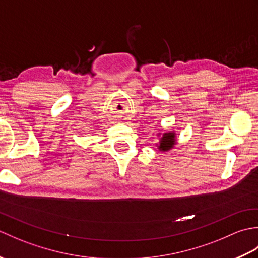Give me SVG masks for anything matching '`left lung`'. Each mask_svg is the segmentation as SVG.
<instances>
[{
	"label": "left lung",
	"instance_id": "1",
	"mask_svg": "<svg viewBox=\"0 0 258 258\" xmlns=\"http://www.w3.org/2000/svg\"><path fill=\"white\" fill-rule=\"evenodd\" d=\"M158 135H161V133H158ZM175 144H176V134L172 131V132L163 133L162 138L160 139V142H158V144L156 145L160 151L167 152L171 149H173Z\"/></svg>",
	"mask_w": 258,
	"mask_h": 258
}]
</instances>
